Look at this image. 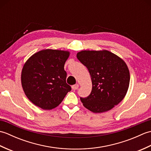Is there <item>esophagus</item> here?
I'll list each match as a JSON object with an SVG mask.
<instances>
[{
	"mask_svg": "<svg viewBox=\"0 0 151 151\" xmlns=\"http://www.w3.org/2000/svg\"><path fill=\"white\" fill-rule=\"evenodd\" d=\"M78 87H79L78 84H75V85L72 86L71 88H72V89H73V90H76V89L78 88Z\"/></svg>",
	"mask_w": 151,
	"mask_h": 151,
	"instance_id": "34e87169",
	"label": "esophagus"
}]
</instances>
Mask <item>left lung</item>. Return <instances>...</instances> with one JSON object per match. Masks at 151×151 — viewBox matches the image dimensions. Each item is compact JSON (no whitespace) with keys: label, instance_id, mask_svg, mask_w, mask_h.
<instances>
[{"label":"left lung","instance_id":"1","mask_svg":"<svg viewBox=\"0 0 151 151\" xmlns=\"http://www.w3.org/2000/svg\"><path fill=\"white\" fill-rule=\"evenodd\" d=\"M76 57L88 68L92 82L90 95L81 98L86 108L102 113L123 101L130 84L129 69L123 59L107 50H81Z\"/></svg>","mask_w":151,"mask_h":151}]
</instances>
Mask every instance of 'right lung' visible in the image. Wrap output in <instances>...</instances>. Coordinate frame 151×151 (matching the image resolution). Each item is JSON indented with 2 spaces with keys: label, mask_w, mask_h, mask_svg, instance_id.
<instances>
[{
  "label": "right lung",
  "mask_w": 151,
  "mask_h": 151,
  "mask_svg": "<svg viewBox=\"0 0 151 151\" xmlns=\"http://www.w3.org/2000/svg\"><path fill=\"white\" fill-rule=\"evenodd\" d=\"M68 50L43 49L34 53L24 63L21 85L30 102L45 110L57 107L71 88L66 83L64 65Z\"/></svg>",
  "instance_id": "right-lung-1"
}]
</instances>
